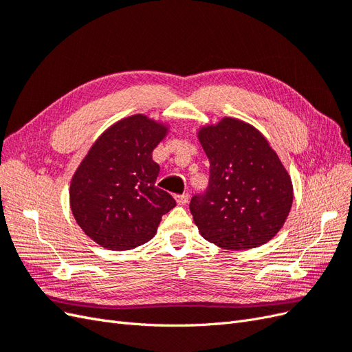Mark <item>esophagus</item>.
Instances as JSON below:
<instances>
[{
    "label": "esophagus",
    "instance_id": "34e87169",
    "mask_svg": "<svg viewBox=\"0 0 352 352\" xmlns=\"http://www.w3.org/2000/svg\"><path fill=\"white\" fill-rule=\"evenodd\" d=\"M189 201V195L188 194H182V195H176V202L179 206H186Z\"/></svg>",
    "mask_w": 352,
    "mask_h": 352
}]
</instances>
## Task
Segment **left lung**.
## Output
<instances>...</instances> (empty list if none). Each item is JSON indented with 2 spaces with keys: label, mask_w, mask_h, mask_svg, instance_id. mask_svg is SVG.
Wrapping results in <instances>:
<instances>
[{
  "label": "left lung",
  "mask_w": 352,
  "mask_h": 352,
  "mask_svg": "<svg viewBox=\"0 0 352 352\" xmlns=\"http://www.w3.org/2000/svg\"><path fill=\"white\" fill-rule=\"evenodd\" d=\"M198 140L210 162L208 188L189 204L201 236L230 251L269 242L294 201L291 176L269 141L233 117L202 126Z\"/></svg>",
  "instance_id": "1"
}]
</instances>
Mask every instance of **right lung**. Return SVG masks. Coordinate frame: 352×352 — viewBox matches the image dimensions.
I'll list each match as a JSON object with an SVG mask.
<instances>
[{
    "label": "right lung",
    "mask_w": 352,
    "mask_h": 352,
    "mask_svg": "<svg viewBox=\"0 0 352 352\" xmlns=\"http://www.w3.org/2000/svg\"><path fill=\"white\" fill-rule=\"evenodd\" d=\"M168 126L144 114L110 126L85 155L70 184V208L80 229L101 247L124 251L154 238L176 206L155 186L154 148Z\"/></svg>",
    "instance_id": "obj_1"
}]
</instances>
